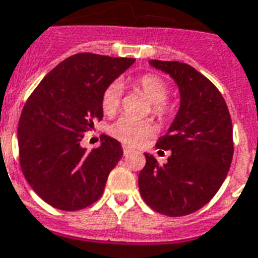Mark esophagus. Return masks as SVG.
I'll use <instances>...</instances> for the list:
<instances>
[{
    "instance_id": "obj_1",
    "label": "esophagus",
    "mask_w": 258,
    "mask_h": 258,
    "mask_svg": "<svg viewBox=\"0 0 258 258\" xmlns=\"http://www.w3.org/2000/svg\"><path fill=\"white\" fill-rule=\"evenodd\" d=\"M130 151H131V149H130L128 146H125V145H123V153H124V155L128 154Z\"/></svg>"
}]
</instances>
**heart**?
<instances>
[{"label": "heart", "instance_id": "b5f03b06", "mask_svg": "<svg viewBox=\"0 0 258 258\" xmlns=\"http://www.w3.org/2000/svg\"><path fill=\"white\" fill-rule=\"evenodd\" d=\"M134 88L141 90L149 101L153 104V112L155 115L164 117L169 113L168 104L165 100L169 94V88L164 80L154 74H145L133 82ZM121 89L119 84H111L104 90L101 97V108L107 115L115 113L120 107ZM112 137L128 146H138L145 142L147 138L154 135L155 125L150 120H135L128 116H123L111 125L109 128Z\"/></svg>", "mask_w": 258, "mask_h": 258}]
</instances>
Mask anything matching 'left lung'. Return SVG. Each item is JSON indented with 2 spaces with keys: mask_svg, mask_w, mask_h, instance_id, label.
Wrapping results in <instances>:
<instances>
[{
  "mask_svg": "<svg viewBox=\"0 0 258 258\" xmlns=\"http://www.w3.org/2000/svg\"><path fill=\"white\" fill-rule=\"evenodd\" d=\"M150 66L169 74L180 92V107L157 147L170 150L164 165L145 153L139 192L147 206L168 216L198 211L215 196L233 160V124L225 98L196 69L157 60Z\"/></svg>",
  "mask_w": 258,
  "mask_h": 258,
  "instance_id": "8db88e82",
  "label": "left lung"
}]
</instances>
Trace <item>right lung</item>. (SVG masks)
<instances>
[{
	"mask_svg": "<svg viewBox=\"0 0 258 258\" xmlns=\"http://www.w3.org/2000/svg\"><path fill=\"white\" fill-rule=\"evenodd\" d=\"M135 62L81 52L64 59L43 78L19 120L20 166L32 189L62 211H77L100 199L108 174L123 155L120 142L103 135L92 151L84 134L103 119L104 90Z\"/></svg>",
	"mask_w": 258,
	"mask_h": 258,
	"instance_id": "1",
	"label": "right lung"
}]
</instances>
